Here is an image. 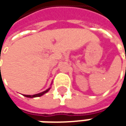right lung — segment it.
<instances>
[{"label":"right lung","mask_w":126,"mask_h":126,"mask_svg":"<svg viewBox=\"0 0 126 126\" xmlns=\"http://www.w3.org/2000/svg\"><path fill=\"white\" fill-rule=\"evenodd\" d=\"M50 88L47 89V90H45V91H44V92H41V93H39V94H33V95H24V96L27 97H31V98H32V97H41V96H42V95H43L44 94L47 93V92L50 90Z\"/></svg>","instance_id":"add662e5"}]
</instances>
